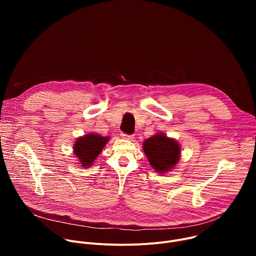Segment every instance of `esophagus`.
<instances>
[{"mask_svg":"<svg viewBox=\"0 0 256 256\" xmlns=\"http://www.w3.org/2000/svg\"><path fill=\"white\" fill-rule=\"evenodd\" d=\"M122 136V138H126V140H132L134 138V134H120Z\"/></svg>","mask_w":256,"mask_h":256,"instance_id":"34e87169","label":"esophagus"}]
</instances>
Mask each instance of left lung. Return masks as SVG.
<instances>
[{"instance_id": "obj_1", "label": "left lung", "mask_w": 256, "mask_h": 256, "mask_svg": "<svg viewBox=\"0 0 256 256\" xmlns=\"http://www.w3.org/2000/svg\"><path fill=\"white\" fill-rule=\"evenodd\" d=\"M144 152L156 172L171 170L180 159V144L165 134H156L142 142Z\"/></svg>"}]
</instances>
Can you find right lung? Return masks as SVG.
<instances>
[{
  "label": "right lung",
  "instance_id": "right-lung-1",
  "mask_svg": "<svg viewBox=\"0 0 256 256\" xmlns=\"http://www.w3.org/2000/svg\"><path fill=\"white\" fill-rule=\"evenodd\" d=\"M108 140V136L92 132L78 138L74 144V154L78 158L80 166L84 168L91 166L102 152Z\"/></svg>",
  "mask_w": 256,
  "mask_h": 256
}]
</instances>
